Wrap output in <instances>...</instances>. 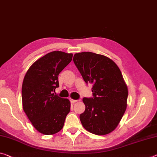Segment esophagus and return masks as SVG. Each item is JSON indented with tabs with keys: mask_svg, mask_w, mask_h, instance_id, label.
I'll return each mask as SVG.
<instances>
[{
	"mask_svg": "<svg viewBox=\"0 0 157 157\" xmlns=\"http://www.w3.org/2000/svg\"><path fill=\"white\" fill-rule=\"evenodd\" d=\"M70 101L71 102V103H76L77 101V100H74V99H72V98H70Z\"/></svg>",
	"mask_w": 157,
	"mask_h": 157,
	"instance_id": "obj_1",
	"label": "esophagus"
}]
</instances>
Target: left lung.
Instances as JSON below:
<instances>
[{
  "label": "left lung",
  "mask_w": 157,
  "mask_h": 157,
  "mask_svg": "<svg viewBox=\"0 0 157 157\" xmlns=\"http://www.w3.org/2000/svg\"><path fill=\"white\" fill-rule=\"evenodd\" d=\"M73 61L86 83L93 84L92 98H84L85 110L79 115L83 127L103 136L118 126L127 107L128 88L117 64L108 57L84 52Z\"/></svg>",
  "instance_id": "8db88e82"
}]
</instances>
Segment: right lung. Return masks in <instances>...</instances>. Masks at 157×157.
<instances>
[{"instance_id": "right-lung-1", "label": "right lung", "mask_w": 157, "mask_h": 157, "mask_svg": "<svg viewBox=\"0 0 157 157\" xmlns=\"http://www.w3.org/2000/svg\"><path fill=\"white\" fill-rule=\"evenodd\" d=\"M73 54L54 51L32 64L21 89L24 113L38 132L53 135L60 131L71 110L68 99L53 93L59 87V74L72 61Z\"/></svg>"}]
</instances>
